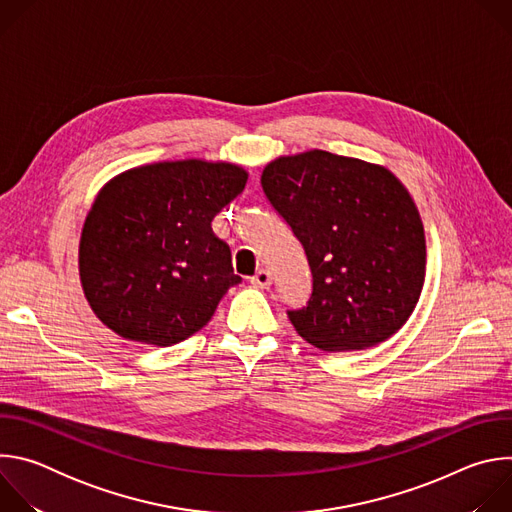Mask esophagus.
Returning a JSON list of instances; mask_svg holds the SVG:
<instances>
[{
  "mask_svg": "<svg viewBox=\"0 0 512 512\" xmlns=\"http://www.w3.org/2000/svg\"><path fill=\"white\" fill-rule=\"evenodd\" d=\"M251 283L257 285V287H269L271 285V273L267 269H259L253 277H251Z\"/></svg>",
  "mask_w": 512,
  "mask_h": 512,
  "instance_id": "obj_1",
  "label": "esophagus"
}]
</instances>
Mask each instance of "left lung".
Segmentation results:
<instances>
[{
	"label": "left lung",
	"instance_id": "8db88e82",
	"mask_svg": "<svg viewBox=\"0 0 512 512\" xmlns=\"http://www.w3.org/2000/svg\"><path fill=\"white\" fill-rule=\"evenodd\" d=\"M261 186L302 243L312 296L287 310L320 350H362L411 316L425 279V235L407 188L383 166L310 150L281 156Z\"/></svg>",
	"mask_w": 512,
	"mask_h": 512
}]
</instances>
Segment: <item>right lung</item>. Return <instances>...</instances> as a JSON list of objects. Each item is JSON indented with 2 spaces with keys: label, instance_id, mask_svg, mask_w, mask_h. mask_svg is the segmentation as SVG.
<instances>
[{
  "label": "right lung",
  "instance_id": "1",
  "mask_svg": "<svg viewBox=\"0 0 512 512\" xmlns=\"http://www.w3.org/2000/svg\"><path fill=\"white\" fill-rule=\"evenodd\" d=\"M247 178L235 164L178 160L109 180L79 245L81 283L95 316L121 338L156 346L206 326L241 281L229 245L210 223Z\"/></svg>",
  "mask_w": 512,
  "mask_h": 512
}]
</instances>
